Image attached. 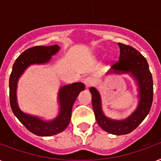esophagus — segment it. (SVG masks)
Here are the masks:
<instances>
[{
    "mask_svg": "<svg viewBox=\"0 0 161 161\" xmlns=\"http://www.w3.org/2000/svg\"><path fill=\"white\" fill-rule=\"evenodd\" d=\"M84 83L85 85H86V87H91V86H92V85L94 84V79L93 78H92V77H86V78H84Z\"/></svg>",
    "mask_w": 161,
    "mask_h": 161,
    "instance_id": "esophagus-1",
    "label": "esophagus"
}]
</instances>
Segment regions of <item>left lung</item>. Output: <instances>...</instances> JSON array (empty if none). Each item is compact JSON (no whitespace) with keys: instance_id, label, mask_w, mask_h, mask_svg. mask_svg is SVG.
Wrapping results in <instances>:
<instances>
[{"instance_id":"1","label":"left lung","mask_w":161,"mask_h":161,"mask_svg":"<svg viewBox=\"0 0 161 161\" xmlns=\"http://www.w3.org/2000/svg\"><path fill=\"white\" fill-rule=\"evenodd\" d=\"M119 60L115 62L108 74H129L138 85L139 103L132 114L125 120H112L104 115L101 97L95 87H91L92 103L95 117L102 129L113 135H126L134 130L146 118L153 101V79L148 63L140 52L130 45L118 43Z\"/></svg>"}]
</instances>
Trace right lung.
<instances>
[{
	"instance_id": "add662e5",
	"label": "right lung",
	"mask_w": 161,
	"mask_h": 161,
	"mask_svg": "<svg viewBox=\"0 0 161 161\" xmlns=\"http://www.w3.org/2000/svg\"><path fill=\"white\" fill-rule=\"evenodd\" d=\"M59 49V46L55 44L51 46H35L26 49L14 63L10 76V104L13 113L27 130L40 136L56 135L65 130L71 119L73 105L79 92L85 89L84 84L74 83L60 87L58 95V115L52 121H44L40 117L26 114L19 109L17 103V83L19 77L30 65L46 64L52 56L58 53Z\"/></svg>"
}]
</instances>
